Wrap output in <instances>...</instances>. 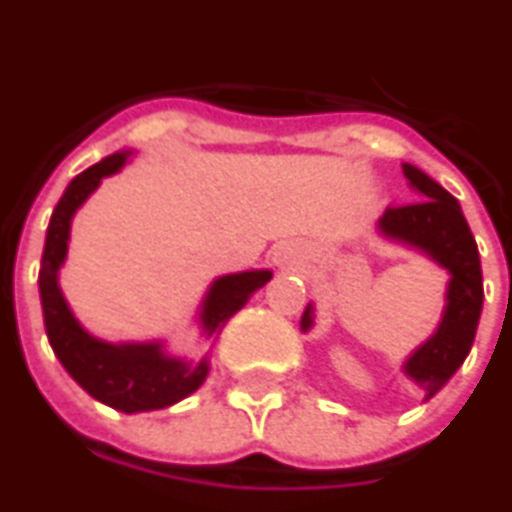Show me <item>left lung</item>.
I'll list each match as a JSON object with an SVG mask.
<instances>
[{
    "instance_id": "left-lung-1",
    "label": "left lung",
    "mask_w": 512,
    "mask_h": 512,
    "mask_svg": "<svg viewBox=\"0 0 512 512\" xmlns=\"http://www.w3.org/2000/svg\"><path fill=\"white\" fill-rule=\"evenodd\" d=\"M403 171L413 190L419 193V201L389 206L381 217V230L392 239L424 249L451 271L448 306L438 333L405 362V373L424 386L429 400L454 376L475 341L483 308L481 257L454 195L408 163ZM308 327H311V308H306L303 314V330Z\"/></svg>"
}]
</instances>
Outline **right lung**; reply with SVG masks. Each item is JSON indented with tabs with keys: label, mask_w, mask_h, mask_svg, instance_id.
I'll list each match as a JSON object with an SVG mask.
<instances>
[{
	"label": "right lung",
	"mask_w": 512,
	"mask_h": 512,
	"mask_svg": "<svg viewBox=\"0 0 512 512\" xmlns=\"http://www.w3.org/2000/svg\"><path fill=\"white\" fill-rule=\"evenodd\" d=\"M123 163H126L123 152L109 155L91 169H85L83 174H77L64 190L48 225L42 268H39V298H42V314H45L50 346L66 373L83 386L88 395L123 413L158 411V408L179 403L182 397L193 395L195 389L204 384L206 373H209L206 360L198 365L169 360V357H163L158 343L112 346V343L96 341L77 325L64 295L58 290L56 279L58 268L66 257L72 214L99 187L101 177L115 174ZM268 279H271V271L230 273V276L217 279L206 295L204 314H201L206 333H217L247 303L249 295L260 290Z\"/></svg>",
	"instance_id": "obj_1"
}]
</instances>
